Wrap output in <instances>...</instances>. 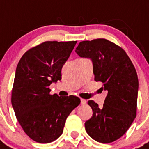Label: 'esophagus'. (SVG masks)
I'll return each mask as SVG.
<instances>
[{"mask_svg": "<svg viewBox=\"0 0 149 149\" xmlns=\"http://www.w3.org/2000/svg\"><path fill=\"white\" fill-rule=\"evenodd\" d=\"M86 103H87V101H86L85 99H81V104H82V105H85Z\"/></svg>", "mask_w": 149, "mask_h": 149, "instance_id": "esophagus-1", "label": "esophagus"}]
</instances>
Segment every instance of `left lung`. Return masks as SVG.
I'll return each instance as SVG.
<instances>
[{
    "instance_id": "8db88e82",
    "label": "left lung",
    "mask_w": 149,
    "mask_h": 149,
    "mask_svg": "<svg viewBox=\"0 0 149 149\" xmlns=\"http://www.w3.org/2000/svg\"><path fill=\"white\" fill-rule=\"evenodd\" d=\"M76 52L91 59L94 80L101 82V89L107 92L102 107L88 101L93 115L85 121V130L97 142L112 143L126 133L136 116L139 82L135 67L122 48L106 39L82 41Z\"/></svg>"
}]
</instances>
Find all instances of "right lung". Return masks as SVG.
<instances>
[{
    "instance_id": "right-lung-1",
    "label": "right lung",
    "mask_w": 149,
    "mask_h": 149,
    "mask_svg": "<svg viewBox=\"0 0 149 149\" xmlns=\"http://www.w3.org/2000/svg\"><path fill=\"white\" fill-rule=\"evenodd\" d=\"M77 41H46L21 58L15 70L11 102L24 133L40 143L55 141L80 99L50 94L49 85L61 79L62 67Z\"/></svg>"
}]
</instances>
